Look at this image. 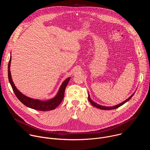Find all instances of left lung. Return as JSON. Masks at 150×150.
I'll use <instances>...</instances> for the list:
<instances>
[{
	"label": "left lung",
	"mask_w": 150,
	"mask_h": 150,
	"mask_svg": "<svg viewBox=\"0 0 150 150\" xmlns=\"http://www.w3.org/2000/svg\"><path fill=\"white\" fill-rule=\"evenodd\" d=\"M134 94H135V93H134L129 98H128L127 99H126L125 101H123L122 103H120V104H117V105H116L112 106V107L103 106V105H100V104H98L95 103L94 101H93L91 99L89 93H88V101L90 102V103H91L93 105H94V107H96V108H98V109H101V110H112V109H117V108H119L120 106L124 104L125 103H126L127 101H129V100L132 98V97L134 96Z\"/></svg>",
	"instance_id": "left-lung-1"
}]
</instances>
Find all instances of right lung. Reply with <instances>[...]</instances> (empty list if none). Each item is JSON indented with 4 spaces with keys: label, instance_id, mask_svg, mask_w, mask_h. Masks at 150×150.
<instances>
[{
    "label": "right lung",
    "instance_id": "1",
    "mask_svg": "<svg viewBox=\"0 0 150 150\" xmlns=\"http://www.w3.org/2000/svg\"><path fill=\"white\" fill-rule=\"evenodd\" d=\"M11 61V56L8 63V79L11 83V87L12 88V90L15 96H16V97L19 99V100L21 103H23L25 105L28 107V108L33 109L37 110H40V111L52 110H54L56 108H57V107L60 104V103L62 102L64 97L65 90L71 79V77L67 78L62 82L57 94L53 98L49 100H45V101L40 100L38 99L32 98L24 95L23 93H21L15 87V85L12 81L11 74L10 71Z\"/></svg>",
    "mask_w": 150,
    "mask_h": 150
}]
</instances>
